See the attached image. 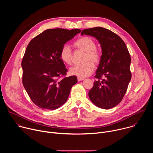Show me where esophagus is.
<instances>
[{
  "label": "esophagus",
  "mask_w": 153,
  "mask_h": 153,
  "mask_svg": "<svg viewBox=\"0 0 153 153\" xmlns=\"http://www.w3.org/2000/svg\"><path fill=\"white\" fill-rule=\"evenodd\" d=\"M84 80V78H80V77H77V80L79 82L80 81H82V80Z\"/></svg>",
  "instance_id": "esophagus-1"
}]
</instances>
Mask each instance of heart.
Returning a JSON list of instances; mask_svg holds the SVG:
<instances>
[{
	"label": "heart",
	"mask_w": 153,
	"mask_h": 153,
	"mask_svg": "<svg viewBox=\"0 0 153 153\" xmlns=\"http://www.w3.org/2000/svg\"><path fill=\"white\" fill-rule=\"evenodd\" d=\"M74 45L76 48L86 53L85 61L90 59L96 65L99 63L101 56L96 49V43L95 41L91 37H82L74 43ZM60 57L63 63L67 65L71 64L72 51L69 45H64L62 46L60 51ZM91 62L88 61L83 64L74 65L70 70V74L80 78L88 76L93 71L94 68L93 63Z\"/></svg>",
	"instance_id": "heart-1"
}]
</instances>
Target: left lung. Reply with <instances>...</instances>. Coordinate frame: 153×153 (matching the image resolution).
<instances>
[{
  "mask_svg": "<svg viewBox=\"0 0 153 153\" xmlns=\"http://www.w3.org/2000/svg\"><path fill=\"white\" fill-rule=\"evenodd\" d=\"M81 34L95 37L102 49L95 76L97 79L88 93L89 97L99 108H113L122 100L131 79V60L128 48L118 35L102 27L85 29Z\"/></svg>",
  "mask_w": 153,
  "mask_h": 153,
  "instance_id": "obj_1",
  "label": "left lung"
}]
</instances>
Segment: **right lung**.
<instances>
[{
  "instance_id": "add662e5",
  "label": "right lung",
  "mask_w": 153,
  "mask_h": 153,
  "mask_svg": "<svg viewBox=\"0 0 153 153\" xmlns=\"http://www.w3.org/2000/svg\"><path fill=\"white\" fill-rule=\"evenodd\" d=\"M81 31L79 29H48L33 39L22 61V83L33 103L54 110L67 101L76 76L59 77L67 69L60 57L63 45Z\"/></svg>"
}]
</instances>
